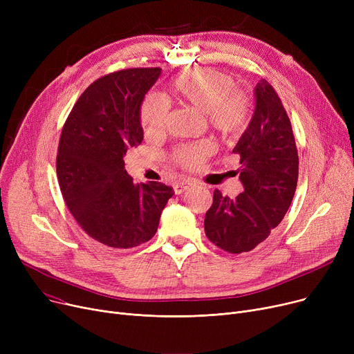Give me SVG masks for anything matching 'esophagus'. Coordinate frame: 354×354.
Instances as JSON below:
<instances>
[{
  "mask_svg": "<svg viewBox=\"0 0 354 354\" xmlns=\"http://www.w3.org/2000/svg\"><path fill=\"white\" fill-rule=\"evenodd\" d=\"M195 185V182L194 180H189V179H182V180H179V182H176L175 185H174V191H175V194H183L185 191H188L189 188H192Z\"/></svg>",
  "mask_w": 354,
  "mask_h": 354,
  "instance_id": "34e87169",
  "label": "esophagus"
}]
</instances>
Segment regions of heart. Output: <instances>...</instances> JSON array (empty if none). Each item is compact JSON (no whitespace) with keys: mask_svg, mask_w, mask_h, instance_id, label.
Wrapping results in <instances>:
<instances>
[{"mask_svg":"<svg viewBox=\"0 0 354 354\" xmlns=\"http://www.w3.org/2000/svg\"><path fill=\"white\" fill-rule=\"evenodd\" d=\"M175 95L185 104L205 111L209 124L225 138H238L248 129L254 106L248 93L235 88V80L227 73L203 67L180 74L174 82ZM169 118V106L158 95H149L139 111L143 132L149 136L160 135ZM214 152L208 139L179 145L172 152V160L183 169H198Z\"/></svg>","mask_w":354,"mask_h":354,"instance_id":"obj_1","label":"heart"}]
</instances>
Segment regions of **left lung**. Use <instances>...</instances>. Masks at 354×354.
Listing matches in <instances>:
<instances>
[{
    "instance_id": "8db88e82",
    "label": "left lung",
    "mask_w": 354,
    "mask_h": 354,
    "mask_svg": "<svg viewBox=\"0 0 354 354\" xmlns=\"http://www.w3.org/2000/svg\"><path fill=\"white\" fill-rule=\"evenodd\" d=\"M232 152L239 155L244 192L230 199L215 189L203 225L212 244L241 254L263 243L283 221L299 179V152L291 122L266 79L255 86L252 120Z\"/></svg>"
}]
</instances>
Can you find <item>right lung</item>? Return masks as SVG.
I'll use <instances>...</instances> for the list:
<instances>
[{"label":"right lung","mask_w":354,"mask_h":354,"mask_svg":"<svg viewBox=\"0 0 354 354\" xmlns=\"http://www.w3.org/2000/svg\"><path fill=\"white\" fill-rule=\"evenodd\" d=\"M159 74V67L106 74L82 93L62 130L55 166L63 199L82 230L110 248L147 243L174 195L160 182L136 185L123 160L143 140L140 104Z\"/></svg>","instance_id":"obj_1"}]
</instances>
